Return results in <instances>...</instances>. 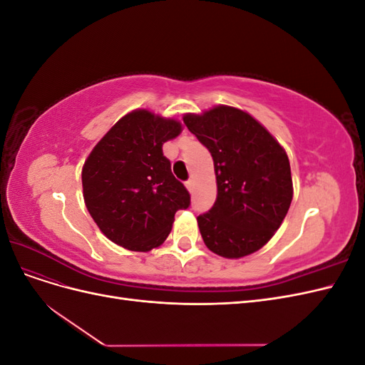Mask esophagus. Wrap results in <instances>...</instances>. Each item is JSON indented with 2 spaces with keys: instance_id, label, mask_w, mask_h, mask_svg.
Here are the masks:
<instances>
[{
  "instance_id": "obj_1",
  "label": "esophagus",
  "mask_w": 365,
  "mask_h": 365,
  "mask_svg": "<svg viewBox=\"0 0 365 365\" xmlns=\"http://www.w3.org/2000/svg\"><path fill=\"white\" fill-rule=\"evenodd\" d=\"M185 187H187V189H189V192H192L193 190V181L192 180L185 181Z\"/></svg>"
}]
</instances>
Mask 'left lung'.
<instances>
[{
  "label": "left lung",
  "mask_w": 365,
  "mask_h": 365,
  "mask_svg": "<svg viewBox=\"0 0 365 365\" xmlns=\"http://www.w3.org/2000/svg\"><path fill=\"white\" fill-rule=\"evenodd\" d=\"M184 123L215 163L216 202L197 216L204 244L227 259L260 250L282 225L292 201L284 149L256 118L231 106L187 114Z\"/></svg>",
  "instance_id": "1"
}]
</instances>
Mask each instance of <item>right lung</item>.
Masks as SVG:
<instances>
[{"label": "right lung", "mask_w": 365, "mask_h": 365, "mask_svg": "<svg viewBox=\"0 0 365 365\" xmlns=\"http://www.w3.org/2000/svg\"><path fill=\"white\" fill-rule=\"evenodd\" d=\"M181 123L137 109L97 143L82 169L88 212L102 233L130 251H150L169 236L190 193L173 176L163 145Z\"/></svg>", "instance_id": "add662e5"}]
</instances>
